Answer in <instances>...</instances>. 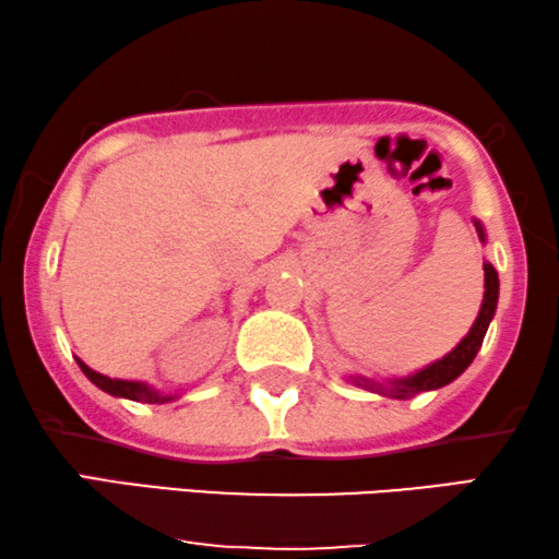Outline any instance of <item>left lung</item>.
<instances>
[{"label":"left lung","instance_id":"8db88e82","mask_svg":"<svg viewBox=\"0 0 559 559\" xmlns=\"http://www.w3.org/2000/svg\"><path fill=\"white\" fill-rule=\"evenodd\" d=\"M480 239H484V228L478 226ZM486 272V293H484V305H480V312L476 318V323L468 331V335L457 343V346L450 350L448 356H442L440 361H435L427 366V369L412 373L407 379L392 381V386H381V384H369L371 389H377L381 394L394 396V400H409V396H417L419 392H430V389H440L450 384V381L461 377V373L468 369L473 358H476L480 343H484V335L488 331V323H491L493 312H496V302H499V274L491 264H484Z\"/></svg>","mask_w":559,"mask_h":559}]
</instances>
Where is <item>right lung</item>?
<instances>
[{"instance_id": "1", "label": "right lung", "mask_w": 559, "mask_h": 559, "mask_svg": "<svg viewBox=\"0 0 559 559\" xmlns=\"http://www.w3.org/2000/svg\"><path fill=\"white\" fill-rule=\"evenodd\" d=\"M81 371L86 373V377L94 381L98 389H104V392H109L114 396H124V400H134V402H144V404H163L167 400H173V396H165V394H157L155 389L140 384V381H121V379H109L104 377V373H98L94 369H88L86 364L79 361Z\"/></svg>"}]
</instances>
